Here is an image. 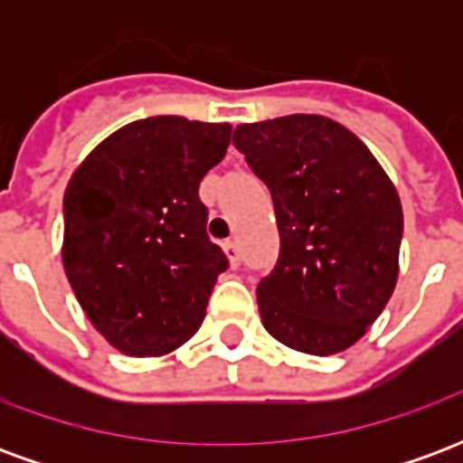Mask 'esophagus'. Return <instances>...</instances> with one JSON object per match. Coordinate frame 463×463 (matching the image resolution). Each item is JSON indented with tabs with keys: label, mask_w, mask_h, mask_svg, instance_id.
<instances>
[{
	"label": "esophagus",
	"mask_w": 463,
	"mask_h": 463,
	"mask_svg": "<svg viewBox=\"0 0 463 463\" xmlns=\"http://www.w3.org/2000/svg\"><path fill=\"white\" fill-rule=\"evenodd\" d=\"M222 250H225V255H228V260H231L232 268H238L241 265V250H238V245L232 241H228L225 245H222Z\"/></svg>",
	"instance_id": "obj_1"
}]
</instances>
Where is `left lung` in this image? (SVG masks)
<instances>
[{
	"label": "left lung",
	"instance_id": "1",
	"mask_svg": "<svg viewBox=\"0 0 463 463\" xmlns=\"http://www.w3.org/2000/svg\"><path fill=\"white\" fill-rule=\"evenodd\" d=\"M232 146L272 195L280 255L258 285L265 330L307 354L352 347L394 292L402 203L357 136L292 114L241 123Z\"/></svg>",
	"mask_w": 463,
	"mask_h": 463
}]
</instances>
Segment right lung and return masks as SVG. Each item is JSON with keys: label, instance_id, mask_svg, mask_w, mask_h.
<instances>
[{"label": "right lung", "instance_id": "1", "mask_svg": "<svg viewBox=\"0 0 463 463\" xmlns=\"http://www.w3.org/2000/svg\"><path fill=\"white\" fill-rule=\"evenodd\" d=\"M231 123L151 116L111 133L64 193V270L86 317L131 357H161L205 317L225 252L198 198Z\"/></svg>", "mask_w": 463, "mask_h": 463}]
</instances>
